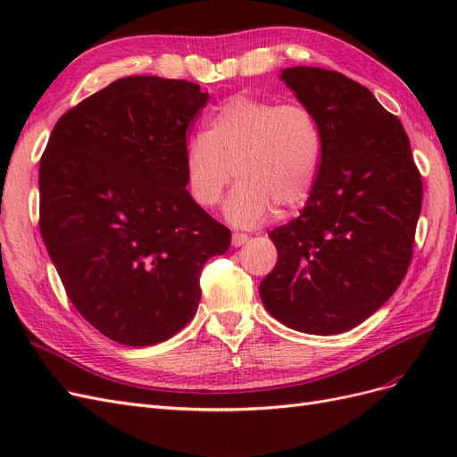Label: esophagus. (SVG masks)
I'll return each mask as SVG.
<instances>
[{"mask_svg":"<svg viewBox=\"0 0 457 457\" xmlns=\"http://www.w3.org/2000/svg\"><path fill=\"white\" fill-rule=\"evenodd\" d=\"M247 240H250V237H247V234H244V232H234L232 234V245L234 247L244 245Z\"/></svg>","mask_w":457,"mask_h":457,"instance_id":"1","label":"esophagus"}]
</instances>
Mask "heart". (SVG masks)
Masks as SVG:
<instances>
[{
  "instance_id": "heart-1",
  "label": "heart",
  "mask_w": 457,
  "mask_h": 457,
  "mask_svg": "<svg viewBox=\"0 0 457 457\" xmlns=\"http://www.w3.org/2000/svg\"><path fill=\"white\" fill-rule=\"evenodd\" d=\"M324 154V135L312 110L234 95L205 121L204 135L187 143L185 181L196 205L210 210L238 179L225 217L255 227L272 213L297 210L309 200Z\"/></svg>"
}]
</instances>
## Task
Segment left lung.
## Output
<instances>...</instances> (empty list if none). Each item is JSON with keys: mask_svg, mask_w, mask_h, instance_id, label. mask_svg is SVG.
I'll use <instances>...</instances> for the list:
<instances>
[{"mask_svg": "<svg viewBox=\"0 0 457 457\" xmlns=\"http://www.w3.org/2000/svg\"><path fill=\"white\" fill-rule=\"evenodd\" d=\"M280 79L320 121L324 154L299 217L269 232L278 262L259 295L284 326L334 336L364 322L406 276L421 175L403 123L370 89L314 66L284 68Z\"/></svg>", "mask_w": 457, "mask_h": 457, "instance_id": "8db88e82", "label": "left lung"}]
</instances>
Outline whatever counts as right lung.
I'll return each mask as SVG.
<instances>
[{
	"label": "right lung",
	"instance_id": "right-lung-1",
	"mask_svg": "<svg viewBox=\"0 0 457 457\" xmlns=\"http://www.w3.org/2000/svg\"><path fill=\"white\" fill-rule=\"evenodd\" d=\"M207 96L185 79H116L61 116L39 162V230L66 294L128 347L183 329L205 261L230 245L185 181L187 131Z\"/></svg>",
	"mask_w": 457,
	"mask_h": 457
}]
</instances>
